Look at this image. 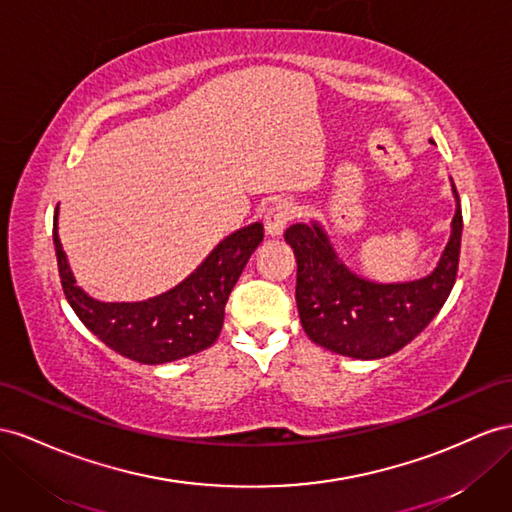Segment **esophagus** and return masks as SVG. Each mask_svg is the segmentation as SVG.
Instances as JSON below:
<instances>
[{"instance_id": "obj_1", "label": "esophagus", "mask_w": 512, "mask_h": 512, "mask_svg": "<svg viewBox=\"0 0 512 512\" xmlns=\"http://www.w3.org/2000/svg\"><path fill=\"white\" fill-rule=\"evenodd\" d=\"M298 207L292 201L272 203L266 212V231L268 235H281L285 227L296 218Z\"/></svg>"}]
</instances>
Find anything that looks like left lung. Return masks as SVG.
Instances as JSON below:
<instances>
[{"label": "left lung", "instance_id": "obj_1", "mask_svg": "<svg viewBox=\"0 0 512 512\" xmlns=\"http://www.w3.org/2000/svg\"><path fill=\"white\" fill-rule=\"evenodd\" d=\"M456 196L450 242L428 277L374 283L339 261L318 222L292 225L285 240L296 257V305L313 344L352 359H383L422 333L448 300L461 257L463 212Z\"/></svg>", "mask_w": 512, "mask_h": 512}]
</instances>
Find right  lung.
Instances as JSON below:
<instances>
[{
	"mask_svg": "<svg viewBox=\"0 0 512 512\" xmlns=\"http://www.w3.org/2000/svg\"><path fill=\"white\" fill-rule=\"evenodd\" d=\"M261 240L264 225L253 222L222 240L203 264L170 292L142 303H99L75 285L58 238V207L54 218L62 290L77 318L114 352L149 365L196 355L216 342L229 294Z\"/></svg>",
	"mask_w": 512,
	"mask_h": 512,
	"instance_id": "right-lung-1",
	"label": "right lung"
}]
</instances>
